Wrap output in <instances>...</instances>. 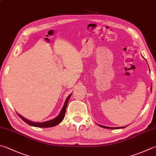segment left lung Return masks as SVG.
<instances>
[{
  "label": "left lung",
  "instance_id": "8db88e82",
  "mask_svg": "<svg viewBox=\"0 0 156 156\" xmlns=\"http://www.w3.org/2000/svg\"><path fill=\"white\" fill-rule=\"evenodd\" d=\"M98 126H101V127H102V128H108V129H122V128H124L125 127H107V126H102V125H99Z\"/></svg>",
  "mask_w": 156,
  "mask_h": 156
}]
</instances>
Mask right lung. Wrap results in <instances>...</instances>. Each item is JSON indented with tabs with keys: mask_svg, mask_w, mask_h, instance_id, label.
Masks as SVG:
<instances>
[{
	"mask_svg": "<svg viewBox=\"0 0 156 156\" xmlns=\"http://www.w3.org/2000/svg\"><path fill=\"white\" fill-rule=\"evenodd\" d=\"M72 94H69V96L67 97V98L66 99L65 102L63 105L62 108L61 109L60 113L59 115L55 117L54 119H51V120H48V121L46 122H32L30 120H28L27 119H26L25 117H23L21 115L17 113L18 116L21 118L23 122H25L26 124H28V125H30L31 126H34V127H37V128H51V127H54V126H57L58 124H59L60 122L64 119V115H65V113H66V108L67 107V105H68V102L69 101V98L70 96H71Z\"/></svg>",
	"mask_w": 156,
	"mask_h": 156,
	"instance_id": "add662e5",
	"label": "right lung"
}]
</instances>
